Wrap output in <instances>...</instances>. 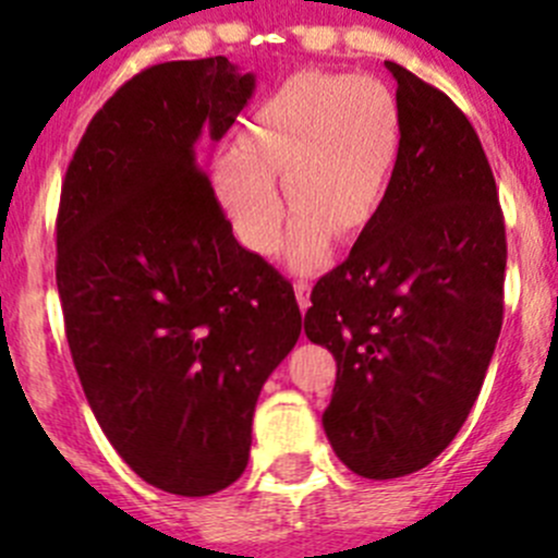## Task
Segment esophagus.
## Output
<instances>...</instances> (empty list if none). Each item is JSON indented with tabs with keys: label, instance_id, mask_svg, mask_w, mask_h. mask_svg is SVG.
<instances>
[{
	"label": "esophagus",
	"instance_id": "1",
	"mask_svg": "<svg viewBox=\"0 0 558 558\" xmlns=\"http://www.w3.org/2000/svg\"><path fill=\"white\" fill-rule=\"evenodd\" d=\"M294 294H296V302H300L302 311H307L311 307V283L307 280H294Z\"/></svg>",
	"mask_w": 558,
	"mask_h": 558
}]
</instances>
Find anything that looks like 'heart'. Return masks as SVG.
Returning <instances> with one entry per match:
<instances>
[{
	"instance_id": "1",
	"label": "heart",
	"mask_w": 558,
	"mask_h": 558,
	"mask_svg": "<svg viewBox=\"0 0 558 558\" xmlns=\"http://www.w3.org/2000/svg\"><path fill=\"white\" fill-rule=\"evenodd\" d=\"M402 150V112L386 83L369 75L300 70L272 88L245 123V148L216 161L213 185L247 251L272 256L283 243L281 174L296 210L289 256L307 269L331 234H362L384 205Z\"/></svg>"
}]
</instances>
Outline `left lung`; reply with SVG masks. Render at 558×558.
I'll return each instance as SVG.
<instances>
[{
  "label": "left lung",
  "instance_id": "8db88e82",
  "mask_svg": "<svg viewBox=\"0 0 558 558\" xmlns=\"http://www.w3.org/2000/svg\"><path fill=\"white\" fill-rule=\"evenodd\" d=\"M402 150L375 221L315 283L307 340L337 380L324 429L342 464L388 481L451 446L502 329L505 218L483 145L440 88L386 61Z\"/></svg>",
  "mask_w": 558,
  "mask_h": 558
}]
</instances>
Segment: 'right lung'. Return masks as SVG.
I'll list each match as a JSON object with an SVG mask.
<instances>
[{
  "label": "right lung",
  "mask_w": 558,
  "mask_h": 558,
  "mask_svg": "<svg viewBox=\"0 0 558 558\" xmlns=\"http://www.w3.org/2000/svg\"><path fill=\"white\" fill-rule=\"evenodd\" d=\"M253 86L227 56L148 66L92 118L61 183L77 378L118 456L180 497L243 475L258 391L302 331L291 283L234 240L202 167Z\"/></svg>",
  "instance_id": "right-lung-1"
}]
</instances>
